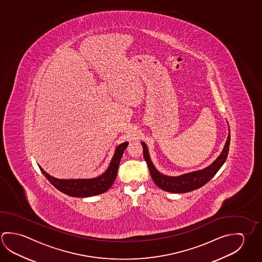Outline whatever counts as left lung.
Instances as JSON below:
<instances>
[{
	"mask_svg": "<svg viewBox=\"0 0 262 262\" xmlns=\"http://www.w3.org/2000/svg\"><path fill=\"white\" fill-rule=\"evenodd\" d=\"M229 144H230V132L228 133L227 142L224 146L222 152L220 154L216 160L213 162V163H211L209 166L199 171L185 173L183 176H164L156 170L154 163H151L147 146L144 142H142L144 160L148 164L150 176L155 182V185L166 192L179 193H187L195 189L200 188L203 185H206L211 178H213L227 160Z\"/></svg>",
	"mask_w": 262,
	"mask_h": 262,
	"instance_id": "8db88e82",
	"label": "left lung"
}]
</instances>
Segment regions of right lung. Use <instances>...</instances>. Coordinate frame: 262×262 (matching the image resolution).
I'll list each match as a JSON object with an SVG mask.
<instances>
[{"mask_svg":"<svg viewBox=\"0 0 262 262\" xmlns=\"http://www.w3.org/2000/svg\"><path fill=\"white\" fill-rule=\"evenodd\" d=\"M128 142L118 146L107 170L101 176L91 179H57L43 171L38 165L41 172L52 185L62 193L73 198H89L103 193L112 187L116 179L120 159L128 146Z\"/></svg>","mask_w":262,"mask_h":262,"instance_id":"add662e5","label":"right lung"}]
</instances>
